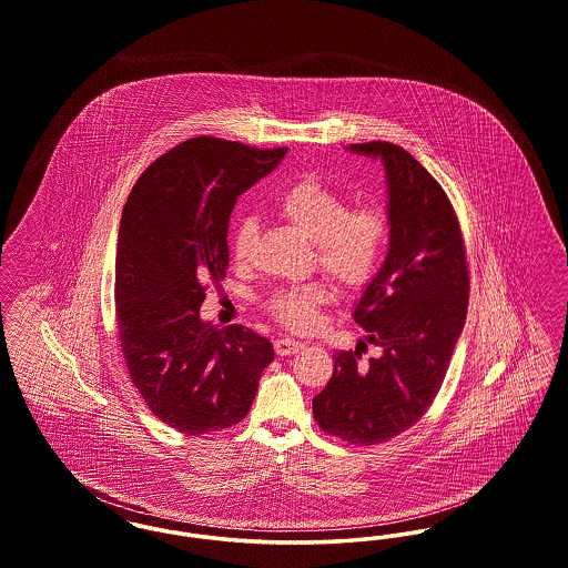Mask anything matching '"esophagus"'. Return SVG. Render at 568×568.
<instances>
[{"mask_svg":"<svg viewBox=\"0 0 568 568\" xmlns=\"http://www.w3.org/2000/svg\"><path fill=\"white\" fill-rule=\"evenodd\" d=\"M273 347H275L277 356H291V354H296L303 347V344L296 342V339H291V337H282L273 344Z\"/></svg>","mask_w":568,"mask_h":568,"instance_id":"esophagus-1","label":"esophagus"}]
</instances>
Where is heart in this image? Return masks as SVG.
<instances>
[{
  "label": "heart",
  "mask_w": 568,
  "mask_h": 568,
  "mask_svg": "<svg viewBox=\"0 0 568 568\" xmlns=\"http://www.w3.org/2000/svg\"><path fill=\"white\" fill-rule=\"evenodd\" d=\"M280 219L291 222L314 242L322 272L346 291H361L377 275L388 246V222L375 207H354L344 195L316 178L291 182L273 203ZM256 221L237 222L231 235V252L237 265H246L254 252ZM326 298L321 284L275 288L267 310L275 321L293 331H307L318 318Z\"/></svg>",
  "instance_id": "1"
}]
</instances>
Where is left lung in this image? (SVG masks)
I'll return each instance as SVG.
<instances>
[{
	"mask_svg": "<svg viewBox=\"0 0 568 568\" xmlns=\"http://www.w3.org/2000/svg\"><path fill=\"white\" fill-rule=\"evenodd\" d=\"M349 150L379 159L388 184V254L352 314L379 354L361 363L363 342L337 352L314 418L347 444L375 445L414 426L439 393L467 321L469 270L442 184L390 142Z\"/></svg>",
	"mask_w": 568,
	"mask_h": 568,
	"instance_id": "left-lung-1",
	"label": "left lung"
}]
</instances>
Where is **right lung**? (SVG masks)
Returning <instances> with one entry per match:
<instances>
[{"label":"right lung","mask_w":568,"mask_h":568,"mask_svg":"<svg viewBox=\"0 0 568 568\" xmlns=\"http://www.w3.org/2000/svg\"><path fill=\"white\" fill-rule=\"evenodd\" d=\"M286 149L199 135L150 163L124 203L116 247V324L131 382L150 412L184 435L244 419L270 339L201 321L205 284L229 267L226 231L242 193Z\"/></svg>","instance_id":"right-lung-1"}]
</instances>
